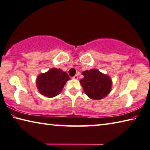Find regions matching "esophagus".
I'll return each instance as SVG.
<instances>
[{
  "label": "esophagus",
  "instance_id": "esophagus-1",
  "mask_svg": "<svg viewBox=\"0 0 150 150\" xmlns=\"http://www.w3.org/2000/svg\"><path fill=\"white\" fill-rule=\"evenodd\" d=\"M72 78H73V79H74V80H78V75H75L74 76L72 77Z\"/></svg>",
  "mask_w": 150,
  "mask_h": 150
}]
</instances>
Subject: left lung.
Masks as SVG:
<instances>
[{
    "label": "left lung",
    "mask_w": 150,
    "mask_h": 150,
    "mask_svg": "<svg viewBox=\"0 0 150 150\" xmlns=\"http://www.w3.org/2000/svg\"><path fill=\"white\" fill-rule=\"evenodd\" d=\"M84 78L80 82L84 91L92 100H100L109 94L112 82L109 76L104 74L96 69L84 71Z\"/></svg>",
    "instance_id": "left-lung-1"
}]
</instances>
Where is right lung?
Instances as JSON below:
<instances>
[{
    "label": "right lung",
    "instance_id": "obj_1",
    "mask_svg": "<svg viewBox=\"0 0 150 150\" xmlns=\"http://www.w3.org/2000/svg\"><path fill=\"white\" fill-rule=\"evenodd\" d=\"M68 74L60 69L53 68L47 72L40 74L36 78V86L39 92L48 98L58 95L68 80Z\"/></svg>",
    "mask_w": 150,
    "mask_h": 150
}]
</instances>
